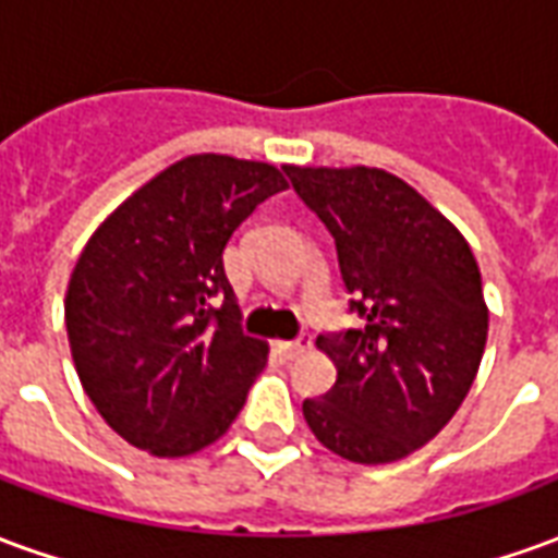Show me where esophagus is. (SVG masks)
I'll return each instance as SVG.
<instances>
[{
  "label": "esophagus",
  "instance_id": "1",
  "mask_svg": "<svg viewBox=\"0 0 558 558\" xmlns=\"http://www.w3.org/2000/svg\"><path fill=\"white\" fill-rule=\"evenodd\" d=\"M278 350L287 355V359H299L304 352L311 350V338H295V340H280Z\"/></svg>",
  "mask_w": 558,
  "mask_h": 558
}]
</instances>
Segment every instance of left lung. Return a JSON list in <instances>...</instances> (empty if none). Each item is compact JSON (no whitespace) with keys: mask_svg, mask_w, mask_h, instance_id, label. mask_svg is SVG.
Returning <instances> with one entry per match:
<instances>
[{"mask_svg":"<svg viewBox=\"0 0 558 558\" xmlns=\"http://www.w3.org/2000/svg\"><path fill=\"white\" fill-rule=\"evenodd\" d=\"M335 239L362 328L319 335L338 383L302 412L328 451L391 463L430 442L478 374L487 304L472 247L442 211L376 167H283Z\"/></svg>","mask_w":558,"mask_h":558,"instance_id":"1","label":"left lung"}]
</instances>
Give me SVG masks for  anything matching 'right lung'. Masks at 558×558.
Segmentation results:
<instances>
[{"mask_svg":"<svg viewBox=\"0 0 558 558\" xmlns=\"http://www.w3.org/2000/svg\"><path fill=\"white\" fill-rule=\"evenodd\" d=\"M287 187L275 163L191 155L92 232L68 280V343L83 391L134 448L194 454L242 412L268 347L239 326L223 247Z\"/></svg>","mask_w":558,"mask_h":558,"instance_id":"add662e5","label":"right lung"}]
</instances>
